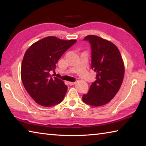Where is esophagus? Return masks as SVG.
<instances>
[{
  "instance_id": "1",
  "label": "esophagus",
  "mask_w": 146,
  "mask_h": 146,
  "mask_svg": "<svg viewBox=\"0 0 146 146\" xmlns=\"http://www.w3.org/2000/svg\"><path fill=\"white\" fill-rule=\"evenodd\" d=\"M75 82H69V84H70V86H72V85H74V84H75Z\"/></svg>"
}]
</instances>
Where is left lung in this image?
<instances>
[{"label":"left lung","instance_id":"obj_1","mask_svg":"<svg viewBox=\"0 0 146 146\" xmlns=\"http://www.w3.org/2000/svg\"><path fill=\"white\" fill-rule=\"evenodd\" d=\"M84 40L91 44V69L97 72L83 102L98 107L110 102L119 90L124 75V65L120 53L114 44L99 36L88 35Z\"/></svg>","mask_w":146,"mask_h":146}]
</instances>
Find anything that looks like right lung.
Masks as SVG:
<instances>
[{"instance_id":"right-lung-1","label":"right lung","mask_w":146,"mask_h":146,"mask_svg":"<svg viewBox=\"0 0 146 146\" xmlns=\"http://www.w3.org/2000/svg\"><path fill=\"white\" fill-rule=\"evenodd\" d=\"M76 42L48 36L32 44L26 51L21 66L22 82L39 105L51 107L63 100L67 86L51 75L50 71H55L59 58Z\"/></svg>"}]
</instances>
